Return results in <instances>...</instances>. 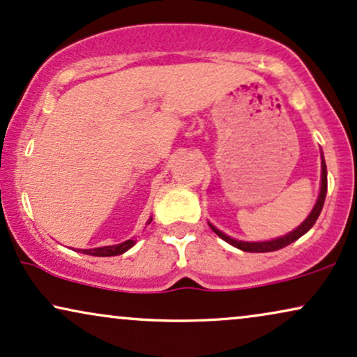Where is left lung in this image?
Here are the masks:
<instances>
[{
    "instance_id": "1",
    "label": "left lung",
    "mask_w": 357,
    "mask_h": 357,
    "mask_svg": "<svg viewBox=\"0 0 357 357\" xmlns=\"http://www.w3.org/2000/svg\"><path fill=\"white\" fill-rule=\"evenodd\" d=\"M326 192H328V170H326V162H324V155L323 152H321V187H319V195H318V200H316V204L313 206V210H311V213L307 215L305 218V222L301 223L300 227L294 228L293 231L286 233L283 236H278V238H273V240H266V241H243V240H236V238H231V236H228L227 233L220 231L217 227L212 225V223L208 222V225L212 230L217 233L222 240H225L227 243H230L231 246H235V248L241 250V252H250V253H266V252H276V250H281L284 248V246H288L289 243H293V241H296L298 238H301L305 233H307L311 230V227L314 225L316 220H318L321 210H323V205H324V199H326Z\"/></svg>"
}]
</instances>
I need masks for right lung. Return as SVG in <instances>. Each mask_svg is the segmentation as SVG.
<instances>
[{
  "label": "right lung",
  "instance_id": "1",
  "mask_svg": "<svg viewBox=\"0 0 357 357\" xmlns=\"http://www.w3.org/2000/svg\"><path fill=\"white\" fill-rule=\"evenodd\" d=\"M152 222V218L147 220V225ZM135 245V240H126L122 243L117 245H109V246H99V248H89V250H79L84 255H92V257H117V255L126 253L127 250H130Z\"/></svg>",
  "mask_w": 357,
  "mask_h": 357
}]
</instances>
